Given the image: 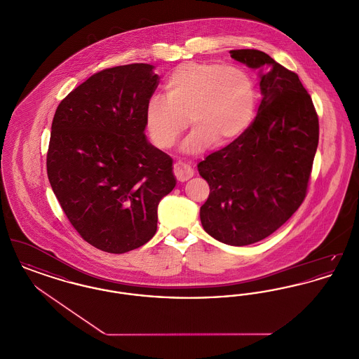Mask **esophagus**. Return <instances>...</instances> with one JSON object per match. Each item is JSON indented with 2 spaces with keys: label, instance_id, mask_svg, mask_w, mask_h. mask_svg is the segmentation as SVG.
Wrapping results in <instances>:
<instances>
[{
  "label": "esophagus",
  "instance_id": "esophagus-1",
  "mask_svg": "<svg viewBox=\"0 0 359 359\" xmlns=\"http://www.w3.org/2000/svg\"><path fill=\"white\" fill-rule=\"evenodd\" d=\"M173 172H175V176L179 182H187L188 179H191L194 176V170L187 164L180 163V161L175 164Z\"/></svg>",
  "mask_w": 359,
  "mask_h": 359
}]
</instances>
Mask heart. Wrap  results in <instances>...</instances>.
<instances>
[{"label":"heart","mask_w":359,"mask_h":359,"mask_svg":"<svg viewBox=\"0 0 359 359\" xmlns=\"http://www.w3.org/2000/svg\"><path fill=\"white\" fill-rule=\"evenodd\" d=\"M165 98L152 97L145 126L158 148L167 149L194 126L182 149L199 154L214 141L227 145L252 125L257 107L255 79L246 69L217 62H187L168 74Z\"/></svg>","instance_id":"1"}]
</instances>
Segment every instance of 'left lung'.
<instances>
[{
    "label": "left lung",
    "mask_w": 359,
    "mask_h": 359,
    "mask_svg": "<svg viewBox=\"0 0 359 359\" xmlns=\"http://www.w3.org/2000/svg\"><path fill=\"white\" fill-rule=\"evenodd\" d=\"M230 56L259 71L262 100L249 129L198 164L210 186L201 222L212 238L245 246L269 237L303 203L319 121L294 72L258 50Z\"/></svg>",
    "instance_id": "left-lung-1"
}]
</instances>
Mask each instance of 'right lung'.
<instances>
[{"mask_svg":"<svg viewBox=\"0 0 359 359\" xmlns=\"http://www.w3.org/2000/svg\"><path fill=\"white\" fill-rule=\"evenodd\" d=\"M154 66L106 69L72 90L52 121L47 173L74 229L122 255L152 238L157 207L176 186L172 158L145 136L158 85Z\"/></svg>","mask_w":359,"mask_h":359,"instance_id":"add662e5","label":"right lung"}]
</instances>
